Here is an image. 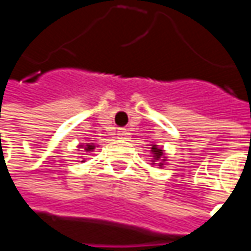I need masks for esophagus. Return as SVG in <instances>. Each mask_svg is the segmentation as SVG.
<instances>
[{
  "label": "esophagus",
  "mask_w": 251,
  "mask_h": 251,
  "mask_svg": "<svg viewBox=\"0 0 251 251\" xmlns=\"http://www.w3.org/2000/svg\"><path fill=\"white\" fill-rule=\"evenodd\" d=\"M127 130L126 129H124V127H121V129H118V136L119 138H127Z\"/></svg>",
  "instance_id": "obj_1"
}]
</instances>
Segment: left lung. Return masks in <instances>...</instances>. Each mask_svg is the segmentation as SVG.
Listing matches in <instances>:
<instances>
[{
  "instance_id": "obj_1",
  "label": "left lung",
  "mask_w": 251,
  "mask_h": 251,
  "mask_svg": "<svg viewBox=\"0 0 251 251\" xmlns=\"http://www.w3.org/2000/svg\"><path fill=\"white\" fill-rule=\"evenodd\" d=\"M167 157L164 154V150L158 145H151V164L152 166H158L160 169L166 164Z\"/></svg>"
}]
</instances>
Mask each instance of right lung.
Returning a JSON list of instances; mask_svg holds the SVG:
<instances>
[{
  "instance_id": "obj_1",
  "label": "right lung",
  "mask_w": 251,
  "mask_h": 251,
  "mask_svg": "<svg viewBox=\"0 0 251 251\" xmlns=\"http://www.w3.org/2000/svg\"><path fill=\"white\" fill-rule=\"evenodd\" d=\"M78 148H82L85 152H91V151H94L96 150V145L94 144H81V145H78Z\"/></svg>"
}]
</instances>
